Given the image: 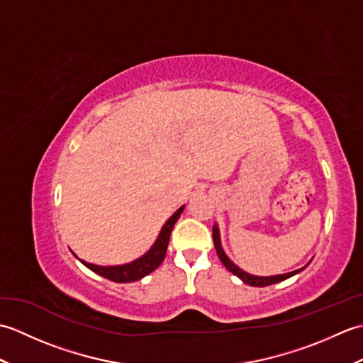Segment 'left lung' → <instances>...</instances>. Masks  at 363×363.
Listing matches in <instances>:
<instances>
[{"instance_id": "left-lung-1", "label": "left lung", "mask_w": 363, "mask_h": 363, "mask_svg": "<svg viewBox=\"0 0 363 363\" xmlns=\"http://www.w3.org/2000/svg\"><path fill=\"white\" fill-rule=\"evenodd\" d=\"M212 237H213V245H215V250H217V254L220 260L223 262V265H225L230 273L235 274L237 277H240V279L248 284V285H252V287H267V285H272V284H276V282H281L284 279H289V277H291L293 274H296L299 272H303L304 268L301 269H296V272H291V273H285V274H277V276H252V274H248L245 273L243 269L238 268L237 265H234L233 262H230L228 259V256L225 254V251H223L221 248V243H220V233H218V228L217 225H213V229H212Z\"/></svg>"}]
</instances>
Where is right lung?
<instances>
[{
	"mask_svg": "<svg viewBox=\"0 0 363 363\" xmlns=\"http://www.w3.org/2000/svg\"><path fill=\"white\" fill-rule=\"evenodd\" d=\"M182 211H184V206L179 207V209H177L172 215V217L168 218V221L165 223L164 228H162V230H160L156 243H154L152 248L140 259L130 262V264H126V265H120V267H98L94 264H87V262H84V260H81V262L87 268H90L91 272H95L96 274L103 276V277H106V279L113 281V282H134V281L142 279V277H145L146 274L154 272V269H156L162 264V260L165 259L169 235H172L174 223L177 221V218H179Z\"/></svg>",
	"mask_w": 363,
	"mask_h": 363,
	"instance_id": "right-lung-1",
	"label": "right lung"
}]
</instances>
